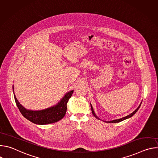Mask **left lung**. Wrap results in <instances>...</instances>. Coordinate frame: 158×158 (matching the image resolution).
I'll list each match as a JSON object with an SVG mask.
<instances>
[{
	"label": "left lung",
	"mask_w": 158,
	"mask_h": 158,
	"mask_svg": "<svg viewBox=\"0 0 158 158\" xmlns=\"http://www.w3.org/2000/svg\"><path fill=\"white\" fill-rule=\"evenodd\" d=\"M141 103H142V102H141V104H139V106H138V107L136 110H135L134 112H132V113L130 114L129 115H128V116H126V117L122 118H121V119H115V120H113V121H104V122H106V123H119V122H121V121H124V120H125V119H128V118L132 117V116L138 111V110L139 109V107H140V106H141ZM91 110H92L93 114L97 119H99V118L96 115V114H95V112H94V109H93V106H91Z\"/></svg>",
	"instance_id": "obj_1"
}]
</instances>
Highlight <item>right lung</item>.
<instances>
[{"mask_svg": "<svg viewBox=\"0 0 158 158\" xmlns=\"http://www.w3.org/2000/svg\"><path fill=\"white\" fill-rule=\"evenodd\" d=\"M13 91H14V85ZM73 92L74 91L73 90V91L66 93L60 102H59L56 106L40 110L26 109L18 101L14 92V96L17 107L24 118L34 124L44 125L56 123L64 118L67 110V103L71 97Z\"/></svg>", "mask_w": 158, "mask_h": 158, "instance_id": "right-lung-1", "label": "right lung"}]
</instances>
